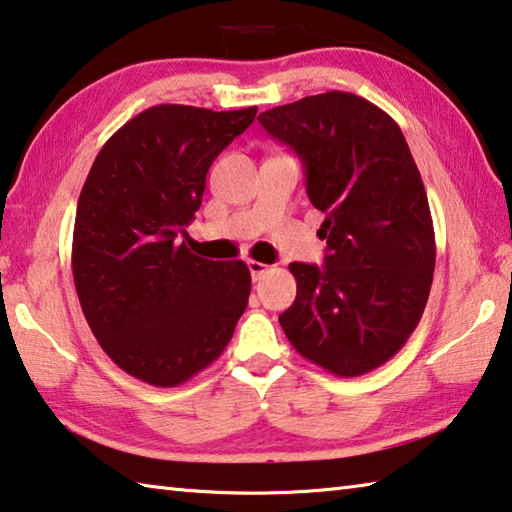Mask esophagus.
Wrapping results in <instances>:
<instances>
[{"instance_id":"1","label":"esophagus","mask_w":512,"mask_h":512,"mask_svg":"<svg viewBox=\"0 0 512 512\" xmlns=\"http://www.w3.org/2000/svg\"><path fill=\"white\" fill-rule=\"evenodd\" d=\"M248 268H250V275H253V280H259V277H262V275L268 271V266H266V264H262V262H255V259H250V262H248Z\"/></svg>"}]
</instances>
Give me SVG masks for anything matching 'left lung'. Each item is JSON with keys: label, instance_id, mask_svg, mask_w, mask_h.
<instances>
[{"label": "left lung", "instance_id": "8db88e82", "mask_svg": "<svg viewBox=\"0 0 512 512\" xmlns=\"http://www.w3.org/2000/svg\"><path fill=\"white\" fill-rule=\"evenodd\" d=\"M305 164L325 214V264H289L298 293L280 325L302 357L359 377L402 350L429 300L436 237L400 126L352 92H325L257 117Z\"/></svg>", "mask_w": 512, "mask_h": 512}]
</instances>
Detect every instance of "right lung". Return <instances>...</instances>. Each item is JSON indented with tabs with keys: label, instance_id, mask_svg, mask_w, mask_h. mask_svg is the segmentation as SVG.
<instances>
[{
	"label": "right lung",
	"instance_id": "obj_1",
	"mask_svg": "<svg viewBox=\"0 0 512 512\" xmlns=\"http://www.w3.org/2000/svg\"><path fill=\"white\" fill-rule=\"evenodd\" d=\"M257 108L162 103L103 144L76 207V293L103 352L151 386L173 388L221 357L246 311L250 271L189 253L210 164Z\"/></svg>",
	"mask_w": 512,
	"mask_h": 512
}]
</instances>
